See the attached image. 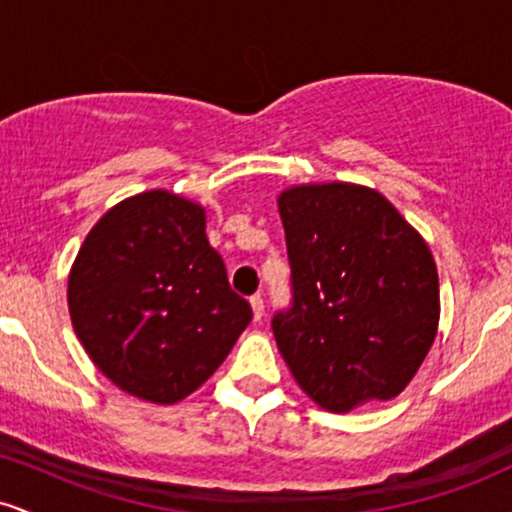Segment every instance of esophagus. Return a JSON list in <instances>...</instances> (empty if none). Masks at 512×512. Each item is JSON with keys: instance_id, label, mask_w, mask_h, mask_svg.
Masks as SVG:
<instances>
[{"instance_id": "34e87169", "label": "esophagus", "mask_w": 512, "mask_h": 512, "mask_svg": "<svg viewBox=\"0 0 512 512\" xmlns=\"http://www.w3.org/2000/svg\"><path fill=\"white\" fill-rule=\"evenodd\" d=\"M250 305H252V317H255V320H262V315H264V298L260 296V293L250 298Z\"/></svg>"}]
</instances>
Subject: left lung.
Masks as SVG:
<instances>
[{
  "mask_svg": "<svg viewBox=\"0 0 512 512\" xmlns=\"http://www.w3.org/2000/svg\"><path fill=\"white\" fill-rule=\"evenodd\" d=\"M276 207L293 308L272 330L293 380L334 414L395 399L438 334V269L424 236L356 182L291 185Z\"/></svg>",
  "mask_w": 512,
  "mask_h": 512,
  "instance_id": "1",
  "label": "left lung"
}]
</instances>
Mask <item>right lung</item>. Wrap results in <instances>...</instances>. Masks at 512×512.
Here are the masks:
<instances>
[{
    "label": "right lung",
    "mask_w": 512,
    "mask_h": 512,
    "mask_svg": "<svg viewBox=\"0 0 512 512\" xmlns=\"http://www.w3.org/2000/svg\"><path fill=\"white\" fill-rule=\"evenodd\" d=\"M67 305L96 368L151 404L207 383L252 320L209 245L207 209L161 187L117 202L88 231Z\"/></svg>",
    "instance_id": "add662e5"
}]
</instances>
